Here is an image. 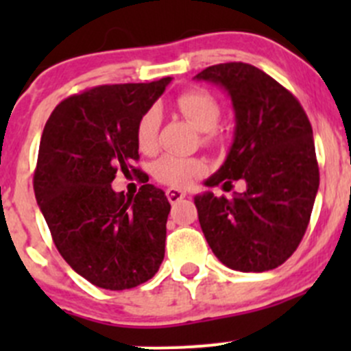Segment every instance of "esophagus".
Masks as SVG:
<instances>
[{
  "mask_svg": "<svg viewBox=\"0 0 351 351\" xmlns=\"http://www.w3.org/2000/svg\"><path fill=\"white\" fill-rule=\"evenodd\" d=\"M185 195H186V193L182 192V190H178V189H168V190H166V197H168L169 204H171V205L178 204L182 198H185Z\"/></svg>",
  "mask_w": 351,
  "mask_h": 351,
  "instance_id": "esophagus-1",
  "label": "esophagus"
}]
</instances>
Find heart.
Returning a JSON list of instances; mask_svg holds the SVG:
<instances>
[{"mask_svg": "<svg viewBox=\"0 0 351 351\" xmlns=\"http://www.w3.org/2000/svg\"><path fill=\"white\" fill-rule=\"evenodd\" d=\"M180 112L204 132L205 144H219L222 134L215 129L221 120V104L204 90H189L176 100ZM159 113L156 108H149L139 119L136 127V143L141 153L151 154L158 146ZM154 178L169 186H186L204 173V162L195 158H180V156L165 154L154 162Z\"/></svg>", "mask_w": 351, "mask_h": 351, "instance_id": "1", "label": "heart"}]
</instances>
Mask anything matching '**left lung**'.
<instances>
[{
  "instance_id": "8db88e82",
  "label": "left lung",
  "mask_w": 351,
  "mask_h": 351,
  "mask_svg": "<svg viewBox=\"0 0 351 351\" xmlns=\"http://www.w3.org/2000/svg\"><path fill=\"white\" fill-rule=\"evenodd\" d=\"M197 80L228 90L236 115L234 143L207 186L234 180L246 192L232 198L195 197L198 221L219 261L238 271H268L297 250L319 189L313 127L287 88L246 62L204 69Z\"/></svg>"
}]
</instances>
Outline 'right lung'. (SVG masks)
I'll return each mask as SVG.
<instances>
[{"label": "right lung", "instance_id": "obj_1", "mask_svg": "<svg viewBox=\"0 0 351 351\" xmlns=\"http://www.w3.org/2000/svg\"><path fill=\"white\" fill-rule=\"evenodd\" d=\"M169 81L81 91L54 108L42 132L34 175L37 204L67 265L101 289L144 284L165 258L171 205L134 161L137 122ZM117 171L143 182L137 196L112 192Z\"/></svg>", "mask_w": 351, "mask_h": 351}]
</instances>
